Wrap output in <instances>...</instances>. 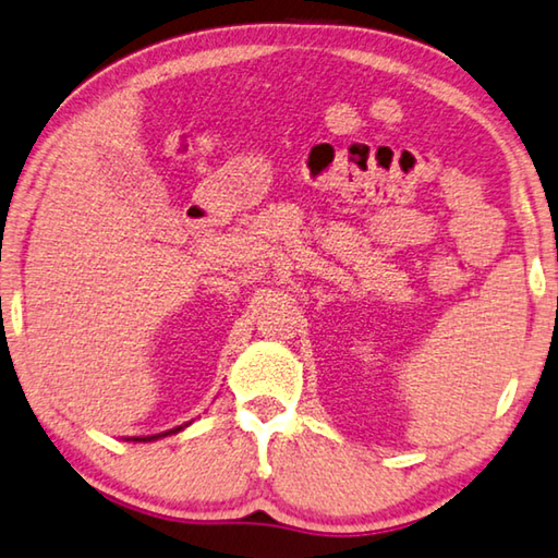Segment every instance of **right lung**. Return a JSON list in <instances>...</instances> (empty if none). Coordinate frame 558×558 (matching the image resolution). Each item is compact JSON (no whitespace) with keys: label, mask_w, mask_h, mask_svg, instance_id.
I'll return each instance as SVG.
<instances>
[{"label":"right lung","mask_w":558,"mask_h":558,"mask_svg":"<svg viewBox=\"0 0 558 558\" xmlns=\"http://www.w3.org/2000/svg\"><path fill=\"white\" fill-rule=\"evenodd\" d=\"M185 427V424H183ZM183 427H175V429H168V432H163V435H154V437H131L134 441H151V439H158V437H168V435H175V432H181Z\"/></svg>","instance_id":"1"}]
</instances>
